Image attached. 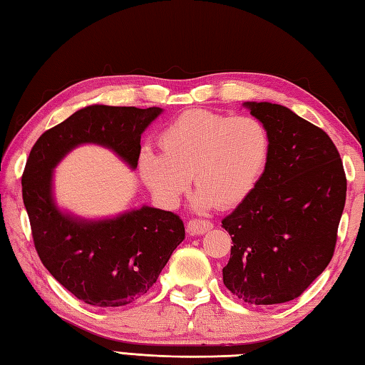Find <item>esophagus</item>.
Masks as SVG:
<instances>
[{"mask_svg": "<svg viewBox=\"0 0 365 365\" xmlns=\"http://www.w3.org/2000/svg\"><path fill=\"white\" fill-rule=\"evenodd\" d=\"M187 229L191 235H202L213 229V222L207 220H191L187 224Z\"/></svg>", "mask_w": 365, "mask_h": 365, "instance_id": "1", "label": "esophagus"}]
</instances>
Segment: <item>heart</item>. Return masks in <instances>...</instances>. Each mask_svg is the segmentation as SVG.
<instances>
[{"label": "heart", "mask_w": 365, "mask_h": 365, "mask_svg": "<svg viewBox=\"0 0 365 365\" xmlns=\"http://www.w3.org/2000/svg\"><path fill=\"white\" fill-rule=\"evenodd\" d=\"M160 149L143 150L139 160L152 195L163 205H175L192 175L195 205L205 210L237 205L254 190L267 165L269 135L254 115L190 110L163 128Z\"/></svg>", "instance_id": "b5f03b06"}]
</instances>
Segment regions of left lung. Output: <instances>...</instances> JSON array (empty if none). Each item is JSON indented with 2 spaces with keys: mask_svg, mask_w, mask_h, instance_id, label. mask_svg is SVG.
I'll return each instance as SVG.
<instances>
[{
  "mask_svg": "<svg viewBox=\"0 0 365 365\" xmlns=\"http://www.w3.org/2000/svg\"><path fill=\"white\" fill-rule=\"evenodd\" d=\"M269 135L265 170L222 220L234 246L224 285L255 306L304 292L334 254L346 197L342 160L331 138L289 108L246 102Z\"/></svg>",
  "mask_w": 365,
  "mask_h": 365,
  "instance_id": "left-lung-1",
  "label": "left lung"
}]
</instances>
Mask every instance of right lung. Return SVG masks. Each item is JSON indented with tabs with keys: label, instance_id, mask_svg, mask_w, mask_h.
I'll use <instances>...</instances> for the list:
<instances>
[{
	"label": "right lung",
	"instance_id": "1",
	"mask_svg": "<svg viewBox=\"0 0 365 365\" xmlns=\"http://www.w3.org/2000/svg\"><path fill=\"white\" fill-rule=\"evenodd\" d=\"M161 113L157 106L91 105L46 130L29 152L21 192L36 251L50 274L86 304L119 307L144 297L183 242V221L147 205L106 220L61 212L53 169L81 144L111 149L135 169L143 131Z\"/></svg>",
	"mask_w": 365,
	"mask_h": 365
}]
</instances>
